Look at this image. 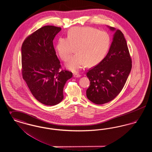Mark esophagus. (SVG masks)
Returning <instances> with one entry per match:
<instances>
[{"mask_svg":"<svg viewBox=\"0 0 152 152\" xmlns=\"http://www.w3.org/2000/svg\"><path fill=\"white\" fill-rule=\"evenodd\" d=\"M81 76V75L79 74H77V73H75L73 74V77H80Z\"/></svg>","mask_w":152,"mask_h":152,"instance_id":"34e87169","label":"esophagus"}]
</instances>
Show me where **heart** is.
I'll list each match as a JSON object with an SVG mask.
<instances>
[{"label": "heart", "mask_w": 152, "mask_h": 152, "mask_svg": "<svg viewBox=\"0 0 152 152\" xmlns=\"http://www.w3.org/2000/svg\"><path fill=\"white\" fill-rule=\"evenodd\" d=\"M110 44L107 32L91 27H76L68 31L67 38L58 39L56 50L61 59L66 61L75 48L76 53L70 58L66 67L77 72L86 64L92 66L99 63L106 56Z\"/></svg>", "instance_id": "1"}]
</instances>
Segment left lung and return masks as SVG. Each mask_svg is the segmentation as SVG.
Returning <instances> with one entry per match:
<instances>
[{
    "instance_id": "left-lung-1",
    "label": "left lung",
    "mask_w": 152,
    "mask_h": 152,
    "mask_svg": "<svg viewBox=\"0 0 152 152\" xmlns=\"http://www.w3.org/2000/svg\"><path fill=\"white\" fill-rule=\"evenodd\" d=\"M109 28L115 30L113 27ZM132 66L126 40L123 32L117 29L107 56L87 73L90 81L86 91L87 98L98 105L112 101L123 89Z\"/></svg>"
}]
</instances>
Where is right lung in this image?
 <instances>
[{"mask_svg":"<svg viewBox=\"0 0 152 152\" xmlns=\"http://www.w3.org/2000/svg\"><path fill=\"white\" fill-rule=\"evenodd\" d=\"M61 28L45 26L27 36L22 46V72L37 101L55 105L64 98L63 89L72 73L61 70L53 40Z\"/></svg>","mask_w":152,"mask_h":152,"instance_id":"right-lung-1","label":"right lung"}]
</instances>
